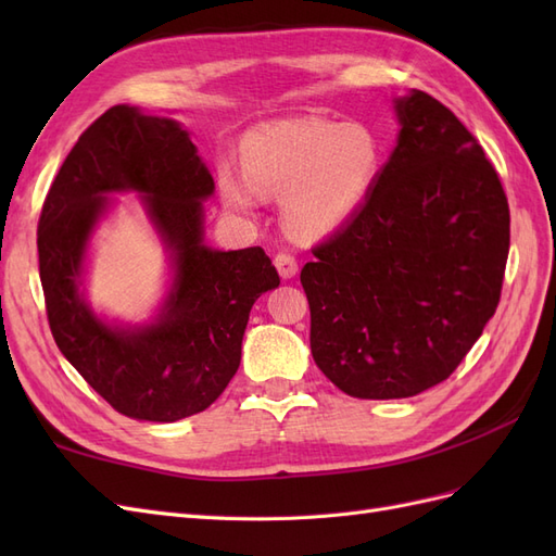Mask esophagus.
I'll return each instance as SVG.
<instances>
[{"label":"esophagus","mask_w":556,"mask_h":556,"mask_svg":"<svg viewBox=\"0 0 556 556\" xmlns=\"http://www.w3.org/2000/svg\"><path fill=\"white\" fill-rule=\"evenodd\" d=\"M274 264H276V268H278V274H280V278H294L296 276V271H299V262H296V257L292 255V252H288V250H282V252H278L276 255V260H274Z\"/></svg>","instance_id":"esophagus-1"}]
</instances>
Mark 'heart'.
<instances>
[{"mask_svg":"<svg viewBox=\"0 0 556 556\" xmlns=\"http://www.w3.org/2000/svg\"><path fill=\"white\" fill-rule=\"evenodd\" d=\"M245 178L220 172L225 204L237 213L257 194H285V223L299 237H323L355 213L376 180L380 146L359 123L285 121L245 134Z\"/></svg>","mask_w":556,"mask_h":556,"instance_id":"heart-1","label":"heart"}]
</instances>
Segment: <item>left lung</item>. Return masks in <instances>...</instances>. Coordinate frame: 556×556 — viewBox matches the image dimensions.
Instances as JSON below:
<instances>
[{
    "label": "left lung",
    "instance_id": "left-lung-1",
    "mask_svg": "<svg viewBox=\"0 0 556 556\" xmlns=\"http://www.w3.org/2000/svg\"><path fill=\"white\" fill-rule=\"evenodd\" d=\"M394 109L390 162L301 268L313 359L355 399L447 380L496 313L510 250L508 197L473 134L422 90Z\"/></svg>",
    "mask_w": 556,
    "mask_h": 556
}]
</instances>
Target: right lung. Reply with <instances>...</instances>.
<instances>
[{
  "mask_svg": "<svg viewBox=\"0 0 556 556\" xmlns=\"http://www.w3.org/2000/svg\"><path fill=\"white\" fill-rule=\"evenodd\" d=\"M137 189L177 252V282L155 326L113 330L79 299V264L109 191ZM213 176L176 121L111 106L80 134L46 194L39 276L62 355L106 403L134 419L176 422L206 410L239 371L255 299L280 285L262 248L204 245L201 199Z\"/></svg>",
  "mask_w": 556,
  "mask_h": 556,
  "instance_id": "1",
  "label": "right lung"
}]
</instances>
